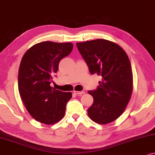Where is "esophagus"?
I'll list each match as a JSON object with an SVG mask.
<instances>
[{
    "instance_id": "esophagus-1",
    "label": "esophagus",
    "mask_w": 155,
    "mask_h": 155,
    "mask_svg": "<svg viewBox=\"0 0 155 155\" xmlns=\"http://www.w3.org/2000/svg\"><path fill=\"white\" fill-rule=\"evenodd\" d=\"M74 93L78 95H81V94H84V91H74Z\"/></svg>"
}]
</instances>
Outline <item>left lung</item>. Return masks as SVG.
Wrapping results in <instances>:
<instances>
[{"label":"left lung","mask_w":155,"mask_h":155,"mask_svg":"<svg viewBox=\"0 0 155 155\" xmlns=\"http://www.w3.org/2000/svg\"><path fill=\"white\" fill-rule=\"evenodd\" d=\"M91 74L102 76V81L88 93L94 102L87 110L99 124L116 120L126 109L133 89V75L126 52L111 41L97 39L76 43Z\"/></svg>","instance_id":"1"}]
</instances>
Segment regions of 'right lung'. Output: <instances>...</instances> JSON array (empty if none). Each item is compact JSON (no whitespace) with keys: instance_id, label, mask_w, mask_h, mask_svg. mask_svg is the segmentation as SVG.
Instances as JSON below:
<instances>
[{"instance_id":"right-lung-1","label":"right lung","mask_w":155,"mask_h":155,"mask_svg":"<svg viewBox=\"0 0 155 155\" xmlns=\"http://www.w3.org/2000/svg\"><path fill=\"white\" fill-rule=\"evenodd\" d=\"M71 42L47 41L29 48L22 58L18 76L20 96L29 114L42 124L51 125L63 118L71 92L50 87L61 60L69 55Z\"/></svg>"}]
</instances>
